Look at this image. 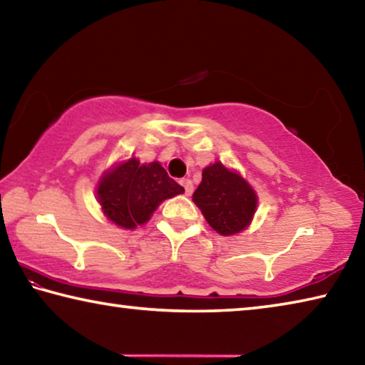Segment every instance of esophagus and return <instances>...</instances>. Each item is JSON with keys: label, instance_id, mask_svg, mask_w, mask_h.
<instances>
[{"label": "esophagus", "instance_id": "1", "mask_svg": "<svg viewBox=\"0 0 365 365\" xmlns=\"http://www.w3.org/2000/svg\"><path fill=\"white\" fill-rule=\"evenodd\" d=\"M180 185H182L183 190H185V195L190 196L191 193H193V183H191L190 178H182Z\"/></svg>", "mask_w": 365, "mask_h": 365}]
</instances>
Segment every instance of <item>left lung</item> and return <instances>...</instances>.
Listing matches in <instances>:
<instances>
[{
	"label": "left lung",
	"instance_id": "obj_1",
	"mask_svg": "<svg viewBox=\"0 0 365 365\" xmlns=\"http://www.w3.org/2000/svg\"><path fill=\"white\" fill-rule=\"evenodd\" d=\"M209 225L222 237H232L250 227L257 207L255 188L220 160L202 169V180L193 193Z\"/></svg>",
	"mask_w": 365,
	"mask_h": 365
}]
</instances>
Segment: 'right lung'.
Returning <instances> with one entry per match:
<instances>
[{
    "instance_id": "obj_1",
    "label": "right lung",
    "mask_w": 365,
    "mask_h": 365,
    "mask_svg": "<svg viewBox=\"0 0 365 365\" xmlns=\"http://www.w3.org/2000/svg\"><path fill=\"white\" fill-rule=\"evenodd\" d=\"M183 191L158 160L140 164L137 158L114 164L96 185L103 214L125 230L145 225L160 202Z\"/></svg>"
}]
</instances>
